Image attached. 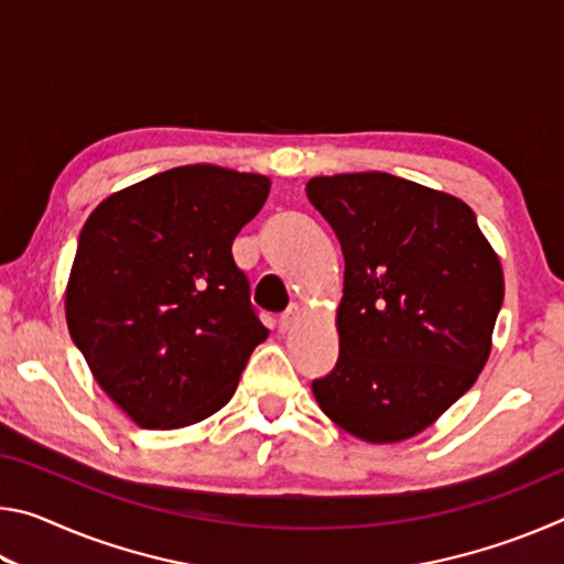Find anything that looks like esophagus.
Returning <instances> with one entry per match:
<instances>
[{
  "mask_svg": "<svg viewBox=\"0 0 564 564\" xmlns=\"http://www.w3.org/2000/svg\"><path fill=\"white\" fill-rule=\"evenodd\" d=\"M299 318H301L299 305H289V311H283L281 318H279V330L289 333L295 326V323H299Z\"/></svg>",
  "mask_w": 564,
  "mask_h": 564,
  "instance_id": "34e87169",
  "label": "esophagus"
}]
</instances>
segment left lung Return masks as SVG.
Returning <instances> with one entry per match:
<instances>
[{
  "label": "left lung",
  "instance_id": "left-lung-1",
  "mask_svg": "<svg viewBox=\"0 0 564 564\" xmlns=\"http://www.w3.org/2000/svg\"><path fill=\"white\" fill-rule=\"evenodd\" d=\"M305 194L346 259L340 352L313 395L360 441H405L460 400L488 360L505 295L498 256L470 206L413 181L318 176Z\"/></svg>",
  "mask_w": 564,
  "mask_h": 564
}]
</instances>
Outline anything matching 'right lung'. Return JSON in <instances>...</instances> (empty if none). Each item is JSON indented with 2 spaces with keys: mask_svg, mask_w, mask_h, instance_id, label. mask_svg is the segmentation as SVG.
I'll return each mask as SVG.
<instances>
[{
  "mask_svg": "<svg viewBox=\"0 0 564 564\" xmlns=\"http://www.w3.org/2000/svg\"><path fill=\"white\" fill-rule=\"evenodd\" d=\"M269 188L259 174L178 166L109 196L84 224L66 326L141 427L171 431L221 410L269 336L231 253Z\"/></svg>",
  "mask_w": 564,
  "mask_h": 564,
  "instance_id": "add662e5",
  "label": "right lung"
}]
</instances>
